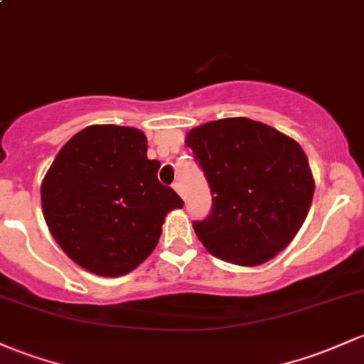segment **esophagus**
I'll return each instance as SVG.
<instances>
[{
  "instance_id": "obj_1",
  "label": "esophagus",
  "mask_w": 364,
  "mask_h": 364,
  "mask_svg": "<svg viewBox=\"0 0 364 364\" xmlns=\"http://www.w3.org/2000/svg\"><path fill=\"white\" fill-rule=\"evenodd\" d=\"M173 188H174L176 191H178V193L181 195V197H185V195H183V186H181V183L174 181V183H173Z\"/></svg>"
}]
</instances>
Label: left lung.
<instances>
[{"instance_id": "obj_1", "label": "left lung", "mask_w": 364, "mask_h": 364, "mask_svg": "<svg viewBox=\"0 0 364 364\" xmlns=\"http://www.w3.org/2000/svg\"><path fill=\"white\" fill-rule=\"evenodd\" d=\"M186 145L214 195L210 214L193 221L214 257L257 266L294 240L314 195L309 162L295 139L252 119L230 117L191 129Z\"/></svg>"}]
</instances>
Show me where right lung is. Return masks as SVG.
Returning a JSON list of instances; mask_svg holds the SVG:
<instances>
[{
	"label": "right lung",
	"instance_id": "right-lung-1",
	"mask_svg": "<svg viewBox=\"0 0 364 364\" xmlns=\"http://www.w3.org/2000/svg\"><path fill=\"white\" fill-rule=\"evenodd\" d=\"M146 136L97 124L74 134L41 185L51 235L74 262L100 277H122L157 247L167 213L183 200L157 178Z\"/></svg>",
	"mask_w": 364,
	"mask_h": 364
}]
</instances>
